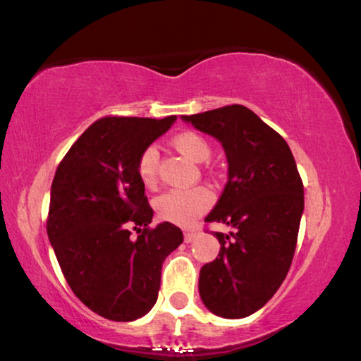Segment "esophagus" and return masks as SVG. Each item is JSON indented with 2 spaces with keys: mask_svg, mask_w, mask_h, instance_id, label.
<instances>
[{
  "mask_svg": "<svg viewBox=\"0 0 361 361\" xmlns=\"http://www.w3.org/2000/svg\"><path fill=\"white\" fill-rule=\"evenodd\" d=\"M195 238H197V232H185V233H184V240H185V243L194 242Z\"/></svg>",
  "mask_w": 361,
  "mask_h": 361,
  "instance_id": "34e87169",
  "label": "esophagus"
}]
</instances>
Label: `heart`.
I'll use <instances>...</instances> for the list:
<instances>
[{"instance_id":"1","label":"heart","mask_w":361,"mask_h":361,"mask_svg":"<svg viewBox=\"0 0 361 361\" xmlns=\"http://www.w3.org/2000/svg\"><path fill=\"white\" fill-rule=\"evenodd\" d=\"M172 146L182 156L194 162H204L210 156V146L197 133H182L172 139ZM159 154L156 147L144 149L137 159V176L146 187H154L157 182ZM212 202V195L205 187L194 189H172L159 195L154 202L156 212L161 219L177 226H192L200 214Z\"/></svg>"}]
</instances>
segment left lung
<instances>
[{
    "mask_svg": "<svg viewBox=\"0 0 361 361\" xmlns=\"http://www.w3.org/2000/svg\"><path fill=\"white\" fill-rule=\"evenodd\" d=\"M182 121L222 144L228 180L205 222L233 232H215L221 250L200 269L204 305L222 318L260 310L287 277L303 214V184L293 154L279 133L240 104L219 107Z\"/></svg>",
    "mask_w": 361,
    "mask_h": 361,
    "instance_id": "obj_1",
    "label": "left lung"
}]
</instances>
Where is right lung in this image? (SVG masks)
<instances>
[{"label":"right lung","mask_w":361,"mask_h":361,"mask_svg":"<svg viewBox=\"0 0 361 361\" xmlns=\"http://www.w3.org/2000/svg\"><path fill=\"white\" fill-rule=\"evenodd\" d=\"M176 119L102 118L56 169L49 242L74 295L107 320L133 322L151 310L164 260L184 240L171 222L149 227L154 210L137 176L140 154ZM130 226L137 239L130 238Z\"/></svg>","instance_id":"right-lung-1"}]
</instances>
